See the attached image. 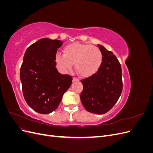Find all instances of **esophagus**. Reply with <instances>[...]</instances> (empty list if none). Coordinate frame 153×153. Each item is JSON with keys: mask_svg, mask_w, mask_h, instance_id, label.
<instances>
[{"mask_svg": "<svg viewBox=\"0 0 153 153\" xmlns=\"http://www.w3.org/2000/svg\"><path fill=\"white\" fill-rule=\"evenodd\" d=\"M73 81H78V80H79V79H78V78L77 77L74 76V77L73 78Z\"/></svg>", "mask_w": 153, "mask_h": 153, "instance_id": "1", "label": "esophagus"}]
</instances>
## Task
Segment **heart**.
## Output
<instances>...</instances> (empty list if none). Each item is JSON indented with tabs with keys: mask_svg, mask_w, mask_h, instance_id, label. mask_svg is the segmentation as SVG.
<instances>
[{
	"mask_svg": "<svg viewBox=\"0 0 153 153\" xmlns=\"http://www.w3.org/2000/svg\"><path fill=\"white\" fill-rule=\"evenodd\" d=\"M64 54L55 56L57 68L62 72L71 69L75 63L76 71L82 76H89L98 70L103 60L100 49L91 45L74 43L64 48Z\"/></svg>",
	"mask_w": 153,
	"mask_h": 153,
	"instance_id": "obj_1",
	"label": "heart"
}]
</instances>
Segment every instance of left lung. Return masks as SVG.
Segmentation results:
<instances>
[{"instance_id":"8db88e82","label":"left lung","mask_w":153,"mask_h":153,"mask_svg":"<svg viewBox=\"0 0 153 153\" xmlns=\"http://www.w3.org/2000/svg\"><path fill=\"white\" fill-rule=\"evenodd\" d=\"M103 60L98 70L81 80V102L88 112L104 114L117 103L123 91L121 64L114 53L98 45Z\"/></svg>"}]
</instances>
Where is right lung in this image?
Here are the masks:
<instances>
[{"mask_svg":"<svg viewBox=\"0 0 153 153\" xmlns=\"http://www.w3.org/2000/svg\"><path fill=\"white\" fill-rule=\"evenodd\" d=\"M62 43L43 38L31 45L24 54L20 68L23 94L28 105L39 114L56 109L71 85L72 76L59 73L55 67V56Z\"/></svg>","mask_w":153,"mask_h":153,"instance_id":"1","label":"right lung"}]
</instances>
